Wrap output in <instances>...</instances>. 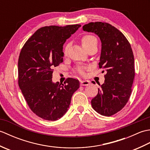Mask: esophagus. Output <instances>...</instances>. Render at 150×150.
I'll return each instance as SVG.
<instances>
[{"instance_id":"esophagus-1","label":"esophagus","mask_w":150,"mask_h":150,"mask_svg":"<svg viewBox=\"0 0 150 150\" xmlns=\"http://www.w3.org/2000/svg\"><path fill=\"white\" fill-rule=\"evenodd\" d=\"M80 84L81 86H88V85H90V82L88 80H81Z\"/></svg>"}]
</instances>
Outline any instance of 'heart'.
I'll list each match as a JSON object with an SVG mask.
<instances>
[{"label": "heart", "instance_id": "1", "mask_svg": "<svg viewBox=\"0 0 150 150\" xmlns=\"http://www.w3.org/2000/svg\"><path fill=\"white\" fill-rule=\"evenodd\" d=\"M81 43L82 46L84 47L86 50H88L92 47L97 46L98 44V40L97 38L93 36L90 35H85L81 39ZM69 48V44H67L64 50V55H66L67 53H68V50ZM86 69V67L84 66H79L76 68V71H77L79 74L81 75H84V70Z\"/></svg>", "mask_w": 150, "mask_h": 150}]
</instances>
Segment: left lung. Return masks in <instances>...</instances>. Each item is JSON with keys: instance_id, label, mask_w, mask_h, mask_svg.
I'll list each match as a JSON object with an SVG mask.
<instances>
[{"instance_id": "8db88e82", "label": "left lung", "mask_w": 150, "mask_h": 150, "mask_svg": "<svg viewBox=\"0 0 150 150\" xmlns=\"http://www.w3.org/2000/svg\"><path fill=\"white\" fill-rule=\"evenodd\" d=\"M82 29L99 37L102 48L98 65L106 71L91 106L102 115L111 116L125 106L131 95L135 77L131 45L122 32L106 22H90Z\"/></svg>"}]
</instances>
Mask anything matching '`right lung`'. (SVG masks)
Here are the masks:
<instances>
[{"mask_svg":"<svg viewBox=\"0 0 150 150\" xmlns=\"http://www.w3.org/2000/svg\"><path fill=\"white\" fill-rule=\"evenodd\" d=\"M81 24L40 28L21 51L18 61V86L31 110L47 120H57L68 111L80 83L68 78L64 84L52 82L53 68L63 62V44Z\"/></svg>","mask_w":150,"mask_h":150,"instance_id":"right-lung-1","label":"right lung"}]
</instances>
